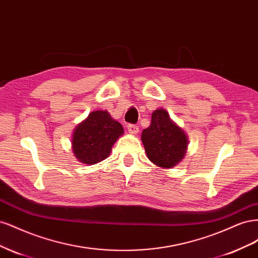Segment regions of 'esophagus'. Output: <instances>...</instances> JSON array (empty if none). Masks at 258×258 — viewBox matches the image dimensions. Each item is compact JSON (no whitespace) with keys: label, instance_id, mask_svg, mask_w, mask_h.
<instances>
[{"label":"esophagus","instance_id":"1","mask_svg":"<svg viewBox=\"0 0 258 258\" xmlns=\"http://www.w3.org/2000/svg\"><path fill=\"white\" fill-rule=\"evenodd\" d=\"M128 131L129 134L135 136L139 132V126H137V124H128Z\"/></svg>","mask_w":258,"mask_h":258}]
</instances>
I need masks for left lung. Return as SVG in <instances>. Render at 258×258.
Wrapping results in <instances>:
<instances>
[{
  "mask_svg": "<svg viewBox=\"0 0 258 258\" xmlns=\"http://www.w3.org/2000/svg\"><path fill=\"white\" fill-rule=\"evenodd\" d=\"M142 143L147 158L161 169H172L181 162L187 152L188 138L163 108L152 114L151 126L142 131Z\"/></svg>",
  "mask_w": 258,
  "mask_h": 258,
  "instance_id": "8db88e82",
  "label": "left lung"
}]
</instances>
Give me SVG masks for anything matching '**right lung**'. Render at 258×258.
I'll return each instance as SVG.
<instances>
[{
    "label": "right lung",
    "instance_id": "1",
    "mask_svg": "<svg viewBox=\"0 0 258 258\" xmlns=\"http://www.w3.org/2000/svg\"><path fill=\"white\" fill-rule=\"evenodd\" d=\"M123 135L121 123L107 111H93L77 124L72 135V151L84 165H96L106 159L115 142Z\"/></svg>",
    "mask_w": 258,
    "mask_h": 258
}]
</instances>
